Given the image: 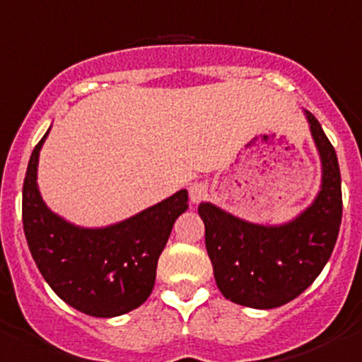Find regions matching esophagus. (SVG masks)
<instances>
[{"label": "esophagus", "instance_id": "1", "mask_svg": "<svg viewBox=\"0 0 362 362\" xmlns=\"http://www.w3.org/2000/svg\"><path fill=\"white\" fill-rule=\"evenodd\" d=\"M188 194H190L192 203H199V201H203L204 197L209 196V185L197 181V183H194L188 188Z\"/></svg>", "mask_w": 362, "mask_h": 362}]
</instances>
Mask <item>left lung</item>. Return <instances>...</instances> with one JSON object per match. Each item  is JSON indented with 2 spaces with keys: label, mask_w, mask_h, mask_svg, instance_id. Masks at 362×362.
<instances>
[{
  "label": "left lung",
  "mask_w": 362,
  "mask_h": 362,
  "mask_svg": "<svg viewBox=\"0 0 362 362\" xmlns=\"http://www.w3.org/2000/svg\"><path fill=\"white\" fill-rule=\"evenodd\" d=\"M321 159V188L299 216L259 225L201 203L204 243L221 293L241 306L270 310L305 292L328 263L343 217L337 153L321 123L305 110Z\"/></svg>",
  "instance_id": "1"
}]
</instances>
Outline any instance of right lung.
Returning a JSON list of instances; mask_svg holds the SVG:
<instances>
[{
	"label": "right lung",
	"mask_w": 362,
	"mask_h": 362,
	"mask_svg": "<svg viewBox=\"0 0 362 362\" xmlns=\"http://www.w3.org/2000/svg\"><path fill=\"white\" fill-rule=\"evenodd\" d=\"M47 130L28 161L23 183V230L43 279L66 305L92 317H117L152 293L158 259L175 219L188 209L179 190L136 216L85 228L47 206L37 188V163Z\"/></svg>",
	"instance_id": "obj_1"
}]
</instances>
